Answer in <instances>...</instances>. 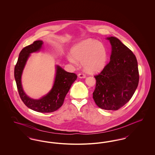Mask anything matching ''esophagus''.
Segmentation results:
<instances>
[{"label": "esophagus", "instance_id": "1", "mask_svg": "<svg viewBox=\"0 0 155 155\" xmlns=\"http://www.w3.org/2000/svg\"><path fill=\"white\" fill-rule=\"evenodd\" d=\"M78 77L80 78H86V75L85 74H83V73H80L78 75Z\"/></svg>", "mask_w": 155, "mask_h": 155}]
</instances>
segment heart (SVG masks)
Here are the masks:
<instances>
[{
	"instance_id": "b5f03b06",
	"label": "heart",
	"mask_w": 155,
	"mask_h": 155,
	"mask_svg": "<svg viewBox=\"0 0 155 155\" xmlns=\"http://www.w3.org/2000/svg\"><path fill=\"white\" fill-rule=\"evenodd\" d=\"M71 56L68 60L77 66L82 61L84 70L89 73H96L103 70L106 65L107 53L105 46L99 41L91 38L83 40L71 48Z\"/></svg>"
}]
</instances>
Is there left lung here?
<instances>
[{
	"label": "left lung",
	"mask_w": 155,
	"mask_h": 155,
	"mask_svg": "<svg viewBox=\"0 0 155 155\" xmlns=\"http://www.w3.org/2000/svg\"><path fill=\"white\" fill-rule=\"evenodd\" d=\"M111 46L110 62L95 76L93 98L104 110H117L132 97L139 82L138 62L133 52L116 37H107Z\"/></svg>",
	"instance_id": "8db88e82"
}]
</instances>
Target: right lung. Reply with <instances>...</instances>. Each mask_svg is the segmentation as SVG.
Returning <instances> with one entry per match:
<instances>
[{
	"instance_id": "1",
	"label": "right lung",
	"mask_w": 155,
	"mask_h": 155,
	"mask_svg": "<svg viewBox=\"0 0 155 155\" xmlns=\"http://www.w3.org/2000/svg\"><path fill=\"white\" fill-rule=\"evenodd\" d=\"M43 44L42 41H36L22 49L15 66V78L20 96L28 108L40 113H51L57 110L62 106L67 94L76 80L77 75L67 72L61 67L56 65L54 81L51 90L39 99H32L27 95L22 88V72L31 53L40 51Z\"/></svg>"
}]
</instances>
